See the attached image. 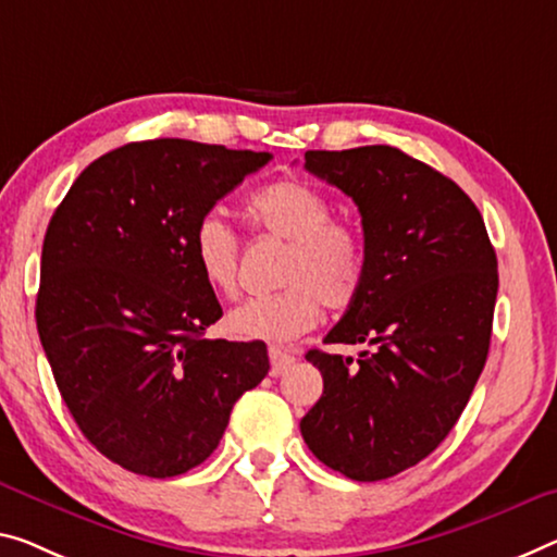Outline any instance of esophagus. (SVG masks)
Returning <instances> with one entry per match:
<instances>
[{
	"instance_id": "34e87169",
	"label": "esophagus",
	"mask_w": 557,
	"mask_h": 557,
	"mask_svg": "<svg viewBox=\"0 0 557 557\" xmlns=\"http://www.w3.org/2000/svg\"><path fill=\"white\" fill-rule=\"evenodd\" d=\"M269 358H271V375H284L290 366L296 363V356L286 354V350L281 348H271L269 350Z\"/></svg>"
}]
</instances>
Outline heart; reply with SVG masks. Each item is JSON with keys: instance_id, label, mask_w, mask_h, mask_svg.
I'll use <instances>...</instances> for the list:
<instances>
[{"instance_id": "heart-1", "label": "heart", "mask_w": 557, "mask_h": 557, "mask_svg": "<svg viewBox=\"0 0 557 557\" xmlns=\"http://www.w3.org/2000/svg\"><path fill=\"white\" fill-rule=\"evenodd\" d=\"M244 213L256 234L286 244V253L276 276L284 288L226 315L236 338L288 344L319 323L323 306L346 311L358 301L368 273L366 242L354 224L333 216L326 194L304 178L284 176L251 194ZM191 259L209 288L236 294L238 238L216 213L196 221Z\"/></svg>"}]
</instances>
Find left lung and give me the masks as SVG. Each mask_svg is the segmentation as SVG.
Segmentation results:
<instances>
[{
	"mask_svg": "<svg viewBox=\"0 0 557 557\" xmlns=\"http://www.w3.org/2000/svg\"><path fill=\"white\" fill-rule=\"evenodd\" d=\"M361 211L368 253L358 301L308 350L323 396L301 418L308 450L350 481L421 463L463 413L491 348L498 259L481 211L456 182L396 147L306 151Z\"/></svg>",
	"mask_w": 557,
	"mask_h": 557,
	"instance_id": "8db88e82",
	"label": "left lung"
}]
</instances>
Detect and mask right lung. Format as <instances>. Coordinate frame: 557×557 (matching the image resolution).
I'll use <instances>...</instances> for the list:
<instances>
[{"label":"right lung","mask_w":557,"mask_h":557,"mask_svg":"<svg viewBox=\"0 0 557 557\" xmlns=\"http://www.w3.org/2000/svg\"><path fill=\"white\" fill-rule=\"evenodd\" d=\"M269 159L134 141L91 161L49 221L39 341L84 438L132 473L203 463L269 373L263 341L203 336L224 311L191 259L196 221Z\"/></svg>","instance_id":"1"}]
</instances>
